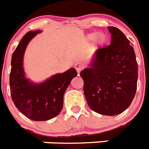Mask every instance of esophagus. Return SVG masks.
<instances>
[{
	"label": "esophagus",
	"mask_w": 149,
	"mask_h": 149,
	"mask_svg": "<svg viewBox=\"0 0 149 149\" xmlns=\"http://www.w3.org/2000/svg\"><path fill=\"white\" fill-rule=\"evenodd\" d=\"M75 68H76L77 72H79L82 70H83V68H84V65L82 64L81 63H77L75 64Z\"/></svg>",
	"instance_id": "1"
}]
</instances>
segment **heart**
Segmentation results:
<instances>
[{
    "mask_svg": "<svg viewBox=\"0 0 149 149\" xmlns=\"http://www.w3.org/2000/svg\"><path fill=\"white\" fill-rule=\"evenodd\" d=\"M96 36V39H97V41H98V42H99V43H102V42H103L104 40H105V36L103 34V33H98L97 36H95V34H91L88 36V38L89 39H93V38H95Z\"/></svg>",
    "mask_w": 149,
    "mask_h": 149,
    "instance_id": "obj_1",
    "label": "heart"
}]
</instances>
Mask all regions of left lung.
I'll return each mask as SVG.
<instances>
[{
	"mask_svg": "<svg viewBox=\"0 0 149 149\" xmlns=\"http://www.w3.org/2000/svg\"><path fill=\"white\" fill-rule=\"evenodd\" d=\"M111 45L98 48L91 67L80 72L85 97L96 113L119 114L128 108L136 95L138 63L130 40L119 29L109 26Z\"/></svg>",
	"mask_w": 149,
	"mask_h": 149,
	"instance_id": "1",
	"label": "left lung"
}]
</instances>
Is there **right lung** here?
Masks as SVG:
<instances>
[{
	"label": "right lung",
	"instance_id": "1",
	"mask_svg": "<svg viewBox=\"0 0 149 149\" xmlns=\"http://www.w3.org/2000/svg\"><path fill=\"white\" fill-rule=\"evenodd\" d=\"M40 31H29L13 51L11 59L10 87L15 106L29 119L45 121L61 113L63 94L72 78L77 76L74 68L54 75L40 85L33 84L25 77L22 58L29 42Z\"/></svg>",
	"mask_w": 149,
	"mask_h": 149
}]
</instances>
